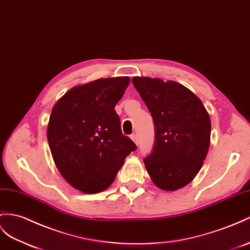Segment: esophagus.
Listing matches in <instances>:
<instances>
[{
    "label": "esophagus",
    "instance_id": "obj_1",
    "mask_svg": "<svg viewBox=\"0 0 250 250\" xmlns=\"http://www.w3.org/2000/svg\"><path fill=\"white\" fill-rule=\"evenodd\" d=\"M131 139L133 140L134 143H135V145H138V136L136 135V134H132Z\"/></svg>",
    "mask_w": 250,
    "mask_h": 250
}]
</instances>
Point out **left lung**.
<instances>
[{
	"mask_svg": "<svg viewBox=\"0 0 250 250\" xmlns=\"http://www.w3.org/2000/svg\"><path fill=\"white\" fill-rule=\"evenodd\" d=\"M132 82L155 125L154 146L144 159L146 169L158 188H183L196 176L207 156L209 114L201 99L181 83L149 77H134Z\"/></svg>",
	"mask_w": 250,
	"mask_h": 250,
	"instance_id": "left-lung-1",
	"label": "left lung"
}]
</instances>
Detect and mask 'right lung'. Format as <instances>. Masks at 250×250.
I'll list each match as a JSON object with an SVG mask.
<instances>
[{
    "instance_id": "1",
    "label": "right lung",
    "mask_w": 250,
    "mask_h": 250,
    "mask_svg": "<svg viewBox=\"0 0 250 250\" xmlns=\"http://www.w3.org/2000/svg\"><path fill=\"white\" fill-rule=\"evenodd\" d=\"M129 77L101 78L74 86L58 100L47 125L50 152L61 175L84 193L111 186L136 146L123 135L115 105Z\"/></svg>"
}]
</instances>
